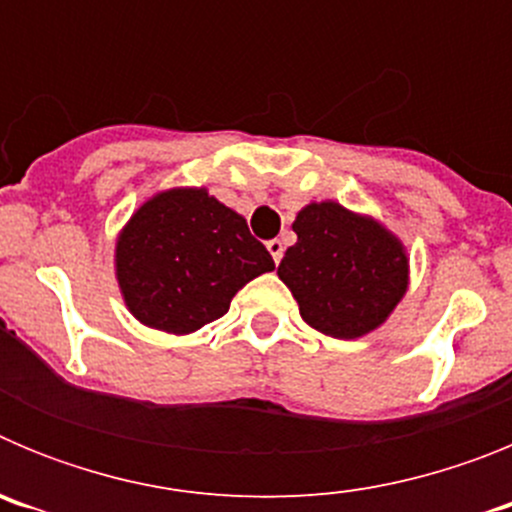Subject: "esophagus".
Masks as SVG:
<instances>
[{"label":"esophagus","instance_id":"obj_1","mask_svg":"<svg viewBox=\"0 0 512 512\" xmlns=\"http://www.w3.org/2000/svg\"><path fill=\"white\" fill-rule=\"evenodd\" d=\"M266 248H269V253H271V259H274V264H279V261H282V256H284V243L274 238V241L266 243Z\"/></svg>","mask_w":512,"mask_h":512}]
</instances>
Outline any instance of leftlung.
Masks as SVG:
<instances>
[{
	"label": "left lung",
	"mask_w": 512,
	"mask_h": 512,
	"mask_svg": "<svg viewBox=\"0 0 512 512\" xmlns=\"http://www.w3.org/2000/svg\"><path fill=\"white\" fill-rule=\"evenodd\" d=\"M292 230L277 274L307 325L351 341L390 318L408 292V253L390 230L330 200L302 207Z\"/></svg>",
	"instance_id": "obj_1"
}]
</instances>
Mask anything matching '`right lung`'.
<instances>
[{
	"mask_svg": "<svg viewBox=\"0 0 512 512\" xmlns=\"http://www.w3.org/2000/svg\"><path fill=\"white\" fill-rule=\"evenodd\" d=\"M271 269V253L246 220L205 187L158 192L117 235L125 305L143 325L174 336L223 318L235 292Z\"/></svg>",
	"mask_w": 512,
	"mask_h": 512,
	"instance_id": "1",
	"label": "right lung"
}]
</instances>
